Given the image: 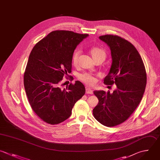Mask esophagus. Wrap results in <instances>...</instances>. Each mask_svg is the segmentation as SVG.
I'll use <instances>...</instances> for the list:
<instances>
[{
  "label": "esophagus",
  "mask_w": 160,
  "mask_h": 160,
  "mask_svg": "<svg viewBox=\"0 0 160 160\" xmlns=\"http://www.w3.org/2000/svg\"><path fill=\"white\" fill-rule=\"evenodd\" d=\"M86 92L87 94H93L92 90H91L90 88H86Z\"/></svg>",
  "instance_id": "esophagus-1"
}]
</instances>
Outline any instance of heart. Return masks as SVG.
<instances>
[{"label": "heart", "instance_id": "b5f03b06", "mask_svg": "<svg viewBox=\"0 0 160 160\" xmlns=\"http://www.w3.org/2000/svg\"><path fill=\"white\" fill-rule=\"evenodd\" d=\"M90 54L93 60H96L98 59H102L103 60L106 58V52L105 51L98 46H94L91 48L89 51ZM80 56V52L78 50L75 51L72 55V63L74 66H77L79 62ZM78 78L80 81H82L85 84L89 86H92L96 82L95 78L89 74H82L78 76Z\"/></svg>", "mask_w": 160, "mask_h": 160}]
</instances>
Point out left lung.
Listing matches in <instances>:
<instances>
[{"label":"left lung","instance_id":"left-lung-1","mask_svg":"<svg viewBox=\"0 0 160 160\" xmlns=\"http://www.w3.org/2000/svg\"><path fill=\"white\" fill-rule=\"evenodd\" d=\"M99 39L110 48L112 61L104 83L115 84L116 89L112 93L94 91L99 102L92 113L101 124L113 127L127 120L138 106L145 91L146 72L141 56L131 42L111 34Z\"/></svg>","mask_w":160,"mask_h":160}]
</instances>
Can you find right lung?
Instances as JSON below:
<instances>
[{
	"instance_id": "obj_1",
	"label": "right lung",
	"mask_w": 160,
	"mask_h": 160,
	"mask_svg": "<svg viewBox=\"0 0 160 160\" xmlns=\"http://www.w3.org/2000/svg\"><path fill=\"white\" fill-rule=\"evenodd\" d=\"M88 36L69 31H54L31 51L24 85L31 108L48 124H58L69 118L75 103L85 94L84 86L79 81L66 88L60 86L64 76L71 72L72 55L76 48Z\"/></svg>"
}]
</instances>
